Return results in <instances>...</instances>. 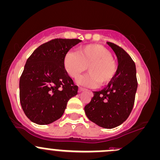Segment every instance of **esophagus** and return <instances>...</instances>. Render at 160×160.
I'll return each mask as SVG.
<instances>
[{
	"mask_svg": "<svg viewBox=\"0 0 160 160\" xmlns=\"http://www.w3.org/2000/svg\"><path fill=\"white\" fill-rule=\"evenodd\" d=\"M86 90L85 88H83V87H79V92H82V91Z\"/></svg>",
	"mask_w": 160,
	"mask_h": 160,
	"instance_id": "1",
	"label": "esophagus"
}]
</instances>
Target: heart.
Returning a JSON list of instances; mask_svg holds the SVG:
<instances>
[{
    "label": "heart",
    "instance_id": "1",
    "mask_svg": "<svg viewBox=\"0 0 160 160\" xmlns=\"http://www.w3.org/2000/svg\"><path fill=\"white\" fill-rule=\"evenodd\" d=\"M64 67L71 78L77 79L87 69L89 73L80 77L77 83L95 88L112 81L116 74L117 64L108 49L100 45L81 47L76 52H68L64 59Z\"/></svg>",
    "mask_w": 160,
    "mask_h": 160
}]
</instances>
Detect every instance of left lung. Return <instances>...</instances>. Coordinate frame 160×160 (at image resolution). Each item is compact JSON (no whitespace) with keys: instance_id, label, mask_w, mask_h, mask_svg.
Instances as JSON below:
<instances>
[{"instance_id":"1","label":"left lung","mask_w":160,"mask_h":160,"mask_svg":"<svg viewBox=\"0 0 160 160\" xmlns=\"http://www.w3.org/2000/svg\"><path fill=\"white\" fill-rule=\"evenodd\" d=\"M107 44L117 57L116 74L106 87L93 92V97L84 107V111L91 122L111 129L125 122L132 111L138 80L136 66L129 54L115 44Z\"/></svg>"}]
</instances>
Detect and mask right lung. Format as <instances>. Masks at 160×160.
Listing matches in <instances>:
<instances>
[{
    "mask_svg": "<svg viewBox=\"0 0 160 160\" xmlns=\"http://www.w3.org/2000/svg\"><path fill=\"white\" fill-rule=\"evenodd\" d=\"M80 42L55 38L38 46L27 59L20 79V100L31 122L40 125L55 122L77 94L78 87L64 69V59Z\"/></svg>",
    "mask_w": 160,
    "mask_h": 160,
    "instance_id": "obj_1",
    "label": "right lung"
}]
</instances>
